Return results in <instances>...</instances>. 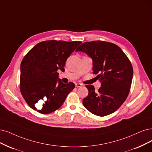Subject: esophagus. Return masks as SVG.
I'll use <instances>...</instances> for the list:
<instances>
[{
    "instance_id": "34e87169",
    "label": "esophagus",
    "mask_w": 152,
    "mask_h": 152,
    "mask_svg": "<svg viewBox=\"0 0 152 152\" xmlns=\"http://www.w3.org/2000/svg\"><path fill=\"white\" fill-rule=\"evenodd\" d=\"M75 86L77 88H80V87H81L83 86V85H82V84H81V83H76V84H75Z\"/></svg>"
}]
</instances>
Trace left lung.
<instances>
[{
    "instance_id": "left-lung-1",
    "label": "left lung",
    "mask_w": 152,
    "mask_h": 152,
    "mask_svg": "<svg viewBox=\"0 0 152 152\" xmlns=\"http://www.w3.org/2000/svg\"><path fill=\"white\" fill-rule=\"evenodd\" d=\"M76 51L85 53L92 59L93 73L98 74L101 83L98 91L94 86H86L89 93L83 100L84 106L99 116L114 113L130 92L133 74L130 60L117 45L101 41L86 42Z\"/></svg>"
}]
</instances>
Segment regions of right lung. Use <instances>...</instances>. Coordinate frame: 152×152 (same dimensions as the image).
Segmentation results:
<instances>
[{"label":"right lung","mask_w":152,"mask_h":152,"mask_svg":"<svg viewBox=\"0 0 152 152\" xmlns=\"http://www.w3.org/2000/svg\"><path fill=\"white\" fill-rule=\"evenodd\" d=\"M82 42L46 41L38 43L20 64V89L31 108L48 114L63 105L75 84H64L58 70L64 71L67 58Z\"/></svg>","instance_id":"add662e5"}]
</instances>
